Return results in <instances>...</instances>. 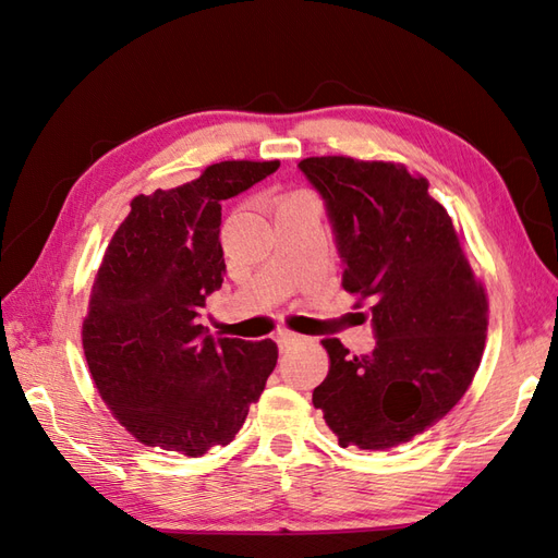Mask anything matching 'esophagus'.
Segmentation results:
<instances>
[{
	"label": "esophagus",
	"instance_id": "esophagus-1",
	"mask_svg": "<svg viewBox=\"0 0 558 558\" xmlns=\"http://www.w3.org/2000/svg\"><path fill=\"white\" fill-rule=\"evenodd\" d=\"M275 341H277L279 350L283 352V350H289V348H293L295 343H301V341H303V336H298V333H291V331H279V333L275 336Z\"/></svg>",
	"mask_w": 558,
	"mask_h": 558
}]
</instances>
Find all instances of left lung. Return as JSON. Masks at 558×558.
I'll return each mask as SVG.
<instances>
[{"instance_id":"obj_1","label":"left lung","mask_w":558,"mask_h":558,"mask_svg":"<svg viewBox=\"0 0 558 558\" xmlns=\"http://www.w3.org/2000/svg\"><path fill=\"white\" fill-rule=\"evenodd\" d=\"M322 196L343 289L369 303L376 345L348 355L324 338L331 369L312 392L338 445L388 450L452 410L478 369L487 301L450 215L424 177L345 156L298 162Z\"/></svg>"}]
</instances>
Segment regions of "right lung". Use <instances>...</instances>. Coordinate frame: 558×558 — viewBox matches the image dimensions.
Returning <instances> with one entry per match:
<instances>
[{"label":"right lung","instance_id":"add662e5","mask_svg":"<svg viewBox=\"0 0 558 558\" xmlns=\"http://www.w3.org/2000/svg\"><path fill=\"white\" fill-rule=\"evenodd\" d=\"M279 160H225L170 192L140 194L118 227L83 324L99 396L134 438L189 457L234 440L277 366V343L215 338L201 324L222 287V201Z\"/></svg>","mask_w":558,"mask_h":558}]
</instances>
